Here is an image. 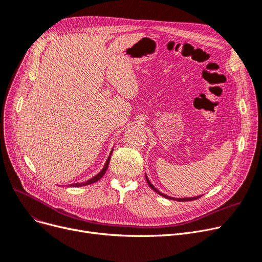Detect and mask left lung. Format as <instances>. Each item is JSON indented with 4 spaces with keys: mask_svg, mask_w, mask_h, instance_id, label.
<instances>
[{
    "mask_svg": "<svg viewBox=\"0 0 262 262\" xmlns=\"http://www.w3.org/2000/svg\"><path fill=\"white\" fill-rule=\"evenodd\" d=\"M145 179H146L147 184H149V186H150L153 190H155V191L157 192V194H159V195L163 196V197H165V198H167V199H173V200H177V201H191V200H196V199H198V198H200V197H201V196H197V197H191V198H180V199H178V198H172V197H169V196H167V195L163 194V192L158 191V189H156V188L151 184V182L149 181V179H147L146 177H145Z\"/></svg>",
    "mask_w": 262,
    "mask_h": 262,
    "instance_id": "obj_1",
    "label": "left lung"
}]
</instances>
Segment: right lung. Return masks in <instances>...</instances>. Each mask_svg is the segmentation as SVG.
<instances>
[{
	"mask_svg": "<svg viewBox=\"0 0 262 262\" xmlns=\"http://www.w3.org/2000/svg\"><path fill=\"white\" fill-rule=\"evenodd\" d=\"M111 155V154H110ZM110 157L111 156H109L108 157V159H107V162H106V164H105V167L103 168V170H101V171L97 174V176H95L94 178H92L91 180H89V181H86V182H84V183H76V184H72V185H70V186H74V187H79V186H84V185H89V184H92V183H94V182H96V181H98L101 177H103L105 173H106V171H107V169H108V165H109V162H110Z\"/></svg>",
	"mask_w": 262,
	"mask_h": 262,
	"instance_id": "add662e5",
	"label": "right lung"
}]
</instances>
